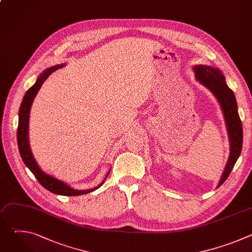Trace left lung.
<instances>
[{
    "label": "left lung",
    "mask_w": 252,
    "mask_h": 252,
    "mask_svg": "<svg viewBox=\"0 0 252 252\" xmlns=\"http://www.w3.org/2000/svg\"><path fill=\"white\" fill-rule=\"evenodd\" d=\"M193 69L195 73V79L205 88H207L220 101L228 131L230 153L227 163L218 186L219 188L226 181V178L230 174L236 160L240 156L243 137L242 124L237 111L235 95L226 85L225 78L220 69L205 64L194 65Z\"/></svg>",
    "instance_id": "left-lung-1"
}]
</instances>
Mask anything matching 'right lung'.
Instances as JSON below:
<instances>
[{
    "label": "right lung",
    "mask_w": 252,
    "mask_h": 252,
    "mask_svg": "<svg viewBox=\"0 0 252 252\" xmlns=\"http://www.w3.org/2000/svg\"><path fill=\"white\" fill-rule=\"evenodd\" d=\"M64 64H57L54 66L49 67L46 69L44 73L38 78L35 84L31 87L26 94L24 95V98L22 100V104L20 106V112H19V126H18V147L20 151L21 158L26 164V166L32 172L34 177L38 179V182L43 186L46 189L49 191L55 193V194H60V195H66V196H77V195H82V194H87L89 192H92L98 188H100L104 182V179L106 176L109 175V172L106 173L105 178L103 179V182L97 186L96 188L87 189V190H78L71 189L68 185L65 183L60 181V179H57L56 177H53L52 175L46 173L42 168L38 165L37 161H35L32 151L30 147V141H29V120H30V111H31V106L32 103V100L35 96V94H38L39 90L41 89L42 85L44 82L48 79V77L54 73L55 70L59 69L60 67H63Z\"/></svg>",
    "instance_id": "obj_1"
}]
</instances>
